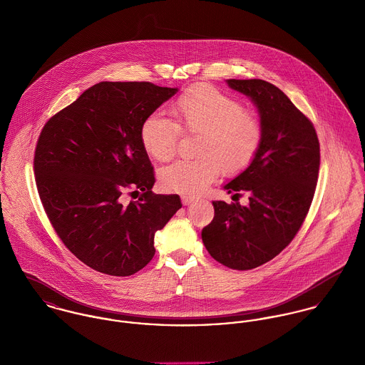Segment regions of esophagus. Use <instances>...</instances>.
Masks as SVG:
<instances>
[{
	"mask_svg": "<svg viewBox=\"0 0 365 365\" xmlns=\"http://www.w3.org/2000/svg\"><path fill=\"white\" fill-rule=\"evenodd\" d=\"M192 201H195V197H191V195H182V202H184V205H190Z\"/></svg>",
	"mask_w": 365,
	"mask_h": 365,
	"instance_id": "obj_1",
	"label": "esophagus"
}]
</instances>
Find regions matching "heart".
Returning a JSON list of instances; mask_svg holds the SVG:
<instances>
[{"label": "heart", "instance_id": "heart-1", "mask_svg": "<svg viewBox=\"0 0 365 365\" xmlns=\"http://www.w3.org/2000/svg\"><path fill=\"white\" fill-rule=\"evenodd\" d=\"M174 120L149 115L140 126L146 152L158 161L175 155L181 132L200 135L195 160H178L161 170L163 185L185 195L204 191L217 178L243 173L260 152L262 122L256 110L210 86H194L171 105Z\"/></svg>", "mask_w": 365, "mask_h": 365}]
</instances>
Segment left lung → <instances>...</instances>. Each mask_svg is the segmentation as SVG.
Here are the masks:
<instances>
[{
    "mask_svg": "<svg viewBox=\"0 0 365 365\" xmlns=\"http://www.w3.org/2000/svg\"><path fill=\"white\" fill-rule=\"evenodd\" d=\"M257 105L262 143L255 161L225 185L235 204L213 201V220L202 229L209 255L232 269H252L278 256L299 232L312 204L320 145L312 120L274 84L226 80ZM245 190L251 204L234 200Z\"/></svg>",
    "mask_w": 365,
    "mask_h": 365,
    "instance_id": "left-lung-1",
    "label": "left lung"
}]
</instances>
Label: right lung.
Returning a JSON list of instances; mask_svg holds the SVG:
<instances>
[{
    "mask_svg": "<svg viewBox=\"0 0 365 365\" xmlns=\"http://www.w3.org/2000/svg\"><path fill=\"white\" fill-rule=\"evenodd\" d=\"M177 88L149 81H103L45 123L34 173L41 202L64 246L86 265L113 277L153 259L155 235L181 208L177 194L152 191L155 168L140 126ZM143 191L123 205L121 195Z\"/></svg>",
    "mask_w": 365,
    "mask_h": 365,
    "instance_id": "1",
    "label": "right lung"
}]
</instances>
